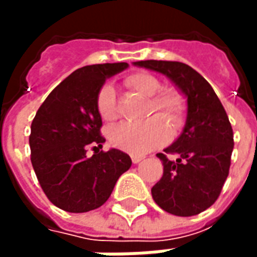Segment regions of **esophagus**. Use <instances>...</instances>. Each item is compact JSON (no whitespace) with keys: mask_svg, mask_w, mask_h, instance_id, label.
<instances>
[{"mask_svg":"<svg viewBox=\"0 0 257 257\" xmlns=\"http://www.w3.org/2000/svg\"><path fill=\"white\" fill-rule=\"evenodd\" d=\"M143 160V157H140V156H132V162L134 164H139L140 161Z\"/></svg>","mask_w":257,"mask_h":257,"instance_id":"1","label":"esophagus"}]
</instances>
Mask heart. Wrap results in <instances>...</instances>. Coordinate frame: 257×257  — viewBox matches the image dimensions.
<instances>
[{
    "label": "heart",
    "instance_id": "b5f03b06",
    "mask_svg": "<svg viewBox=\"0 0 257 257\" xmlns=\"http://www.w3.org/2000/svg\"><path fill=\"white\" fill-rule=\"evenodd\" d=\"M125 84L143 96L151 97L149 115L145 122H121L108 132V140L115 149L131 154H145L162 146L168 139V128L176 132L187 117V99L176 88H163L154 74L138 71L129 74ZM96 110L103 121L118 117L115 92L111 85H103L96 96Z\"/></svg>",
    "mask_w": 257,
    "mask_h": 257
}]
</instances>
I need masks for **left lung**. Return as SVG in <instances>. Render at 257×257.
Returning <instances> with one entry per match:
<instances>
[{
  "instance_id": "obj_1",
  "label": "left lung",
  "mask_w": 257,
  "mask_h": 257,
  "mask_svg": "<svg viewBox=\"0 0 257 257\" xmlns=\"http://www.w3.org/2000/svg\"><path fill=\"white\" fill-rule=\"evenodd\" d=\"M134 64L165 74L187 97L183 132L165 153L157 154L164 175L151 194L168 213L198 215L219 198L230 171L234 135L226 110L209 82L187 64L165 60ZM168 154L178 158L169 160Z\"/></svg>"
}]
</instances>
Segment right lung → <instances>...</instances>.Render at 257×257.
Listing matches in <instances>:
<instances>
[{
	"mask_svg": "<svg viewBox=\"0 0 257 257\" xmlns=\"http://www.w3.org/2000/svg\"><path fill=\"white\" fill-rule=\"evenodd\" d=\"M128 63L85 66L48 95L31 122V164L48 199L60 209L82 213L99 208L111 195L132 160L117 149L99 150L101 118L96 96L107 77ZM89 147L94 156L86 151Z\"/></svg>",
	"mask_w": 257,
	"mask_h": 257,
	"instance_id": "add662e5",
	"label": "right lung"
}]
</instances>
